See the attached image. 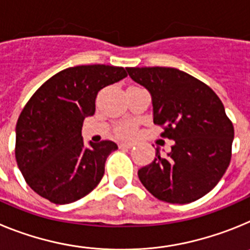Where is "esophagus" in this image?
<instances>
[{
  "instance_id": "esophagus-1",
  "label": "esophagus",
  "mask_w": 250,
  "mask_h": 250,
  "mask_svg": "<svg viewBox=\"0 0 250 250\" xmlns=\"http://www.w3.org/2000/svg\"><path fill=\"white\" fill-rule=\"evenodd\" d=\"M134 143H130V141H125V143H120L119 144V147H121V149H130V147L134 146Z\"/></svg>"
}]
</instances>
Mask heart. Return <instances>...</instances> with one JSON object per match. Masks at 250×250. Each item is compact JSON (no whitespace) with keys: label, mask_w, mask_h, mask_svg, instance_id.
Returning <instances> with one entry per match:
<instances>
[{"label":"heart","mask_w":250,"mask_h":250,"mask_svg":"<svg viewBox=\"0 0 250 250\" xmlns=\"http://www.w3.org/2000/svg\"><path fill=\"white\" fill-rule=\"evenodd\" d=\"M132 134V129L130 126H123L119 129V135L125 136V135H130Z\"/></svg>","instance_id":"heart-1"}]
</instances>
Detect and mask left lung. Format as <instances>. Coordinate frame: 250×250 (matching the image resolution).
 Wrapping results in <instances>:
<instances>
[{"label":"left lung","mask_w":250,"mask_h":250,"mask_svg":"<svg viewBox=\"0 0 250 250\" xmlns=\"http://www.w3.org/2000/svg\"><path fill=\"white\" fill-rule=\"evenodd\" d=\"M151 96L152 121L174 140L171 151L138 171L152 195L171 204L195 202L215 187L231 158L234 127L220 99L204 83L174 67H127Z\"/></svg>","instance_id":"1"}]
</instances>
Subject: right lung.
Returning <instances> with one entry per match:
<instances>
[{"label":"right lung","instance_id":"obj_1","mask_svg":"<svg viewBox=\"0 0 250 250\" xmlns=\"http://www.w3.org/2000/svg\"><path fill=\"white\" fill-rule=\"evenodd\" d=\"M124 67L81 65L48 79L28 100L16 125V160L35 193L55 204H70L92 191L105 161L118 150L114 141L85 145V118L105 86L126 77Z\"/></svg>","mask_w":250,"mask_h":250}]
</instances>
